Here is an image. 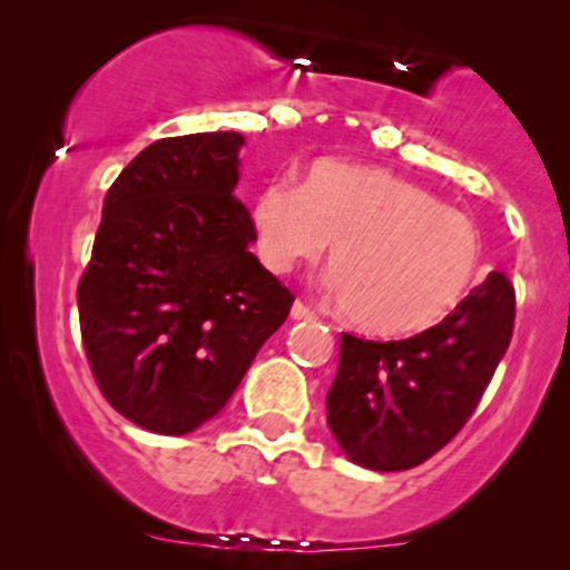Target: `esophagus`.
<instances>
[{
    "label": "esophagus",
    "mask_w": 570,
    "mask_h": 570,
    "mask_svg": "<svg viewBox=\"0 0 570 570\" xmlns=\"http://www.w3.org/2000/svg\"><path fill=\"white\" fill-rule=\"evenodd\" d=\"M292 318H297V322H303V318H316V313L307 307L303 299H297V303L292 305Z\"/></svg>",
    "instance_id": "obj_1"
}]
</instances>
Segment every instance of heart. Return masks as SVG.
<instances>
[{"instance_id": "obj_1", "label": "heart", "mask_w": 570, "mask_h": 570, "mask_svg": "<svg viewBox=\"0 0 570 570\" xmlns=\"http://www.w3.org/2000/svg\"><path fill=\"white\" fill-rule=\"evenodd\" d=\"M257 254L273 273L316 263L332 246L335 292L372 335L440 324L472 289L482 240L472 219L426 187L375 166L313 163L305 185L276 176L252 206Z\"/></svg>"}]
</instances>
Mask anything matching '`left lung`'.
Wrapping results in <instances>:
<instances>
[{
  "label": "left lung",
  "mask_w": 570,
  "mask_h": 570,
  "mask_svg": "<svg viewBox=\"0 0 570 570\" xmlns=\"http://www.w3.org/2000/svg\"><path fill=\"white\" fill-rule=\"evenodd\" d=\"M514 330V286L493 271L453 313L407 340L343 332L326 423L353 463L402 472L440 453L485 394Z\"/></svg>",
  "instance_id": "8db88e82"
}]
</instances>
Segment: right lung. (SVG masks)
<instances>
[{"mask_svg": "<svg viewBox=\"0 0 570 570\" xmlns=\"http://www.w3.org/2000/svg\"><path fill=\"white\" fill-rule=\"evenodd\" d=\"M235 130L160 139L104 198L77 286L85 356L104 399L155 434L225 407L294 294L248 252Z\"/></svg>", "mask_w": 570, "mask_h": 570, "instance_id": "right-lung-1", "label": "right lung"}]
</instances>
